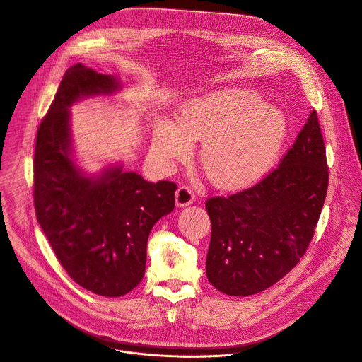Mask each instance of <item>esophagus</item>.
I'll list each match as a JSON object with an SVG mask.
<instances>
[{
  "mask_svg": "<svg viewBox=\"0 0 362 362\" xmlns=\"http://www.w3.org/2000/svg\"><path fill=\"white\" fill-rule=\"evenodd\" d=\"M194 201V192L191 191L189 187L187 185H181L177 192H175V202L178 206H187L189 204H192Z\"/></svg>",
  "mask_w": 362,
  "mask_h": 362,
  "instance_id": "1",
  "label": "esophagus"
}]
</instances>
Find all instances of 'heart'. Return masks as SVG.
<instances>
[{"label":"heart","mask_w":362,"mask_h":362,"mask_svg":"<svg viewBox=\"0 0 362 362\" xmlns=\"http://www.w3.org/2000/svg\"><path fill=\"white\" fill-rule=\"evenodd\" d=\"M153 132V150L165 160H181L191 139H202L201 168L211 184L243 189L258 182L274 165L286 135L282 112L264 105L252 90H226L194 98Z\"/></svg>","instance_id":"1"}]
</instances>
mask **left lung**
<instances>
[{"label": "left lung", "instance_id": "1", "mask_svg": "<svg viewBox=\"0 0 362 362\" xmlns=\"http://www.w3.org/2000/svg\"><path fill=\"white\" fill-rule=\"evenodd\" d=\"M328 188V165L313 111L279 167L254 187L212 197L206 276L233 297L258 294L290 272L305 254Z\"/></svg>", "mask_w": 362, "mask_h": 362}]
</instances>
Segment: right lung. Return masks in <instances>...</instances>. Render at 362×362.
<instances>
[{
  "label": "right lung",
  "mask_w": 362,
  "mask_h": 362,
  "mask_svg": "<svg viewBox=\"0 0 362 362\" xmlns=\"http://www.w3.org/2000/svg\"><path fill=\"white\" fill-rule=\"evenodd\" d=\"M119 88L115 77L83 64L68 68L38 127L34 156L38 224L66 274L103 297L125 296L139 284L148 235L174 209L177 189L171 181L125 173L122 164L90 175L72 160L69 107Z\"/></svg>",
  "instance_id": "obj_1"
}]
</instances>
